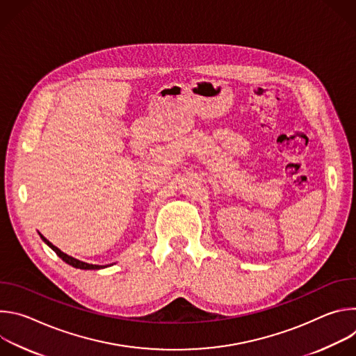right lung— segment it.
Returning <instances> with one entry per match:
<instances>
[{
    "mask_svg": "<svg viewBox=\"0 0 356 356\" xmlns=\"http://www.w3.org/2000/svg\"><path fill=\"white\" fill-rule=\"evenodd\" d=\"M39 235H40L42 241H43L49 248H52V249L56 252V255H58L59 258H62V261H65L67 265H70V266H73V268H76V269H83V270H98V269H101V268H104V266H98V265H90V264L81 262V261H79V259H76V258H73V257H69L67 253L62 252V250H60L59 248H56L52 242H49L40 232H39Z\"/></svg>",
    "mask_w": 356,
    "mask_h": 356,
    "instance_id": "obj_1",
    "label": "right lung"
}]
</instances>
